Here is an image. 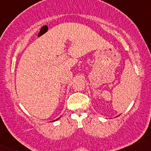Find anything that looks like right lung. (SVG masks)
<instances>
[{
	"mask_svg": "<svg viewBox=\"0 0 151 151\" xmlns=\"http://www.w3.org/2000/svg\"><path fill=\"white\" fill-rule=\"evenodd\" d=\"M60 117H59V118H58V119H57V120H53V121H57V120H59V118H60Z\"/></svg>",
	"mask_w": 151,
	"mask_h": 151,
	"instance_id": "obj_1",
	"label": "right lung"
}]
</instances>
